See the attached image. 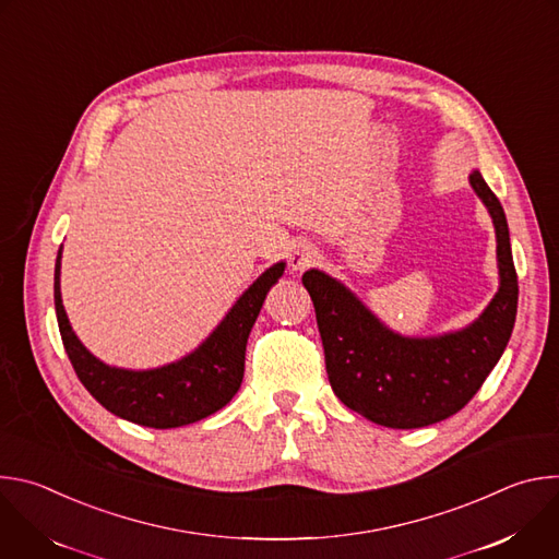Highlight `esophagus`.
Segmentation results:
<instances>
[{
    "instance_id": "obj_1",
    "label": "esophagus",
    "mask_w": 559,
    "mask_h": 559,
    "mask_svg": "<svg viewBox=\"0 0 559 559\" xmlns=\"http://www.w3.org/2000/svg\"><path fill=\"white\" fill-rule=\"evenodd\" d=\"M316 259H318V248H316L313 243H309V241H300L298 246H294V250H292V254H289V265H292V270L302 272V270H307Z\"/></svg>"
}]
</instances>
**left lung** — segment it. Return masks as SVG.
Masks as SVG:
<instances>
[{
	"label": "left lung",
	"instance_id": "8db88e82",
	"mask_svg": "<svg viewBox=\"0 0 559 559\" xmlns=\"http://www.w3.org/2000/svg\"><path fill=\"white\" fill-rule=\"evenodd\" d=\"M468 181L496 225L500 289L466 330L438 338L397 336L338 281L318 270L302 274L330 384L345 407L376 425L418 429L457 414L483 386L511 338L518 274L507 216L480 173L475 170Z\"/></svg>",
	"mask_w": 559,
	"mask_h": 559
}]
</instances>
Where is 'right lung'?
I'll return each mask as SVG.
<instances>
[{"mask_svg": "<svg viewBox=\"0 0 559 559\" xmlns=\"http://www.w3.org/2000/svg\"><path fill=\"white\" fill-rule=\"evenodd\" d=\"M55 263V309L66 354L82 384L110 414L152 429H175L223 409L243 382L246 345L257 316L285 263H276L236 300L223 323L190 356L162 369L128 371L97 360L74 336L59 292V263Z\"/></svg>", "mask_w": 559, "mask_h": 559, "instance_id": "1", "label": "right lung"}]
</instances>
